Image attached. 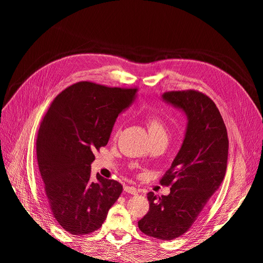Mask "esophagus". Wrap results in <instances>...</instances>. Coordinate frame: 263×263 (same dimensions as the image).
I'll use <instances>...</instances> for the list:
<instances>
[{
	"mask_svg": "<svg viewBox=\"0 0 263 263\" xmlns=\"http://www.w3.org/2000/svg\"><path fill=\"white\" fill-rule=\"evenodd\" d=\"M124 191L126 193H129V194H134V195L137 194V189L134 186H130V185H125Z\"/></svg>",
	"mask_w": 263,
	"mask_h": 263,
	"instance_id": "34e87169",
	"label": "esophagus"
}]
</instances>
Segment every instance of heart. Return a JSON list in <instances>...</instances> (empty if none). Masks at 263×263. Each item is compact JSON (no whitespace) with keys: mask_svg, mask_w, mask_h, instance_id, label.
Segmentation results:
<instances>
[{"mask_svg":"<svg viewBox=\"0 0 263 263\" xmlns=\"http://www.w3.org/2000/svg\"><path fill=\"white\" fill-rule=\"evenodd\" d=\"M147 127L149 132L150 139L155 137H166L168 132H166V126L161 118L157 116L150 117L147 119Z\"/></svg>","mask_w":263,"mask_h":263,"instance_id":"heart-1","label":"heart"}]
</instances>
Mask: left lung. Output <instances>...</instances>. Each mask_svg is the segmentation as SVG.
I'll list each match as a JSON object with an SVG mask.
<instances>
[{
    "mask_svg": "<svg viewBox=\"0 0 263 263\" xmlns=\"http://www.w3.org/2000/svg\"><path fill=\"white\" fill-rule=\"evenodd\" d=\"M187 116L184 140L177 157L160 180L169 195L148 193L149 211L138 221L147 236L172 240L194 224L212 195L219 189L227 169L228 136L222 117L208 95L196 91L162 94Z\"/></svg>",
    "mask_w": 263,
    "mask_h": 263,
    "instance_id": "1",
    "label": "left lung"
}]
</instances>
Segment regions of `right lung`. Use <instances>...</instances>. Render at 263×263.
I'll return each instance as SVG.
<instances>
[{
	"label": "right lung",
	"mask_w": 263,
	"mask_h": 263,
	"mask_svg": "<svg viewBox=\"0 0 263 263\" xmlns=\"http://www.w3.org/2000/svg\"><path fill=\"white\" fill-rule=\"evenodd\" d=\"M137 91L78 82L59 93L43 117L36 153L44 193L53 217L70 234L98 230L122 193L117 181L100 174L91 180V163Z\"/></svg>",
	"instance_id": "right-lung-1"
}]
</instances>
